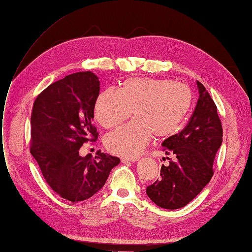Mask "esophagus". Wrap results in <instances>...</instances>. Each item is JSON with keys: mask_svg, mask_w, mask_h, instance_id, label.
Here are the masks:
<instances>
[{"mask_svg": "<svg viewBox=\"0 0 252 252\" xmlns=\"http://www.w3.org/2000/svg\"><path fill=\"white\" fill-rule=\"evenodd\" d=\"M138 160V158H121V162L123 163H126V162H134Z\"/></svg>", "mask_w": 252, "mask_h": 252, "instance_id": "34e87169", "label": "esophagus"}]
</instances>
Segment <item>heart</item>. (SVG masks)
<instances>
[{"label":"heart","mask_w":252,"mask_h":252,"mask_svg":"<svg viewBox=\"0 0 252 252\" xmlns=\"http://www.w3.org/2000/svg\"><path fill=\"white\" fill-rule=\"evenodd\" d=\"M192 91L184 83L152 78H131L119 90L108 88L97 96L94 116L106 128L134 120L105 137L108 151L128 158L137 157L153 136L165 139L178 131L189 112Z\"/></svg>","instance_id":"b5f03b06"}]
</instances>
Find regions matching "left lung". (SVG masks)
I'll return each mask as SVG.
<instances>
[{"mask_svg":"<svg viewBox=\"0 0 252 252\" xmlns=\"http://www.w3.org/2000/svg\"><path fill=\"white\" fill-rule=\"evenodd\" d=\"M197 87L199 97L189 123L162 144L174 160L167 158L169 164L162 165L161 178L146 188L147 196L160 208L187 206L214 175V160L222 143L221 120L209 92L200 82Z\"/></svg>","mask_w":252,"mask_h":252,"instance_id":"8db88e82","label":"left lung"}]
</instances>
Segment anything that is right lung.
<instances>
[{"label":"right lung","mask_w":252,"mask_h":252,"mask_svg":"<svg viewBox=\"0 0 252 252\" xmlns=\"http://www.w3.org/2000/svg\"><path fill=\"white\" fill-rule=\"evenodd\" d=\"M98 95V78L80 71L51 84L33 104L30 153L53 191L71 202L98 192L120 162L101 151L94 158L79 154L83 144L97 140L92 119Z\"/></svg>","instance_id":"obj_1"}]
</instances>
